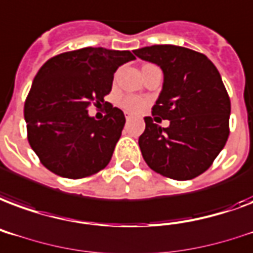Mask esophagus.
<instances>
[{
  "mask_svg": "<svg viewBox=\"0 0 253 253\" xmlns=\"http://www.w3.org/2000/svg\"><path fill=\"white\" fill-rule=\"evenodd\" d=\"M130 119H132V116H130V115H125V120H126V121H130Z\"/></svg>",
  "mask_w": 253,
  "mask_h": 253,
  "instance_id": "1",
  "label": "esophagus"
}]
</instances>
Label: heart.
Here are the masks:
<instances>
[{
    "label": "heart",
    "mask_w": 253,
    "mask_h": 253,
    "mask_svg": "<svg viewBox=\"0 0 253 253\" xmlns=\"http://www.w3.org/2000/svg\"><path fill=\"white\" fill-rule=\"evenodd\" d=\"M120 106L129 113H140L145 108L147 101L137 96H123L120 98Z\"/></svg>",
    "instance_id": "1"
}]
</instances>
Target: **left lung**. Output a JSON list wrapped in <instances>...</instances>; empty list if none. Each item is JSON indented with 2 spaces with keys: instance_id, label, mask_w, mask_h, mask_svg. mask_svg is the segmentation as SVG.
<instances>
[{
  "instance_id": "obj_1",
  "label": "left lung",
  "mask_w": 253,
  "mask_h": 253,
  "mask_svg": "<svg viewBox=\"0 0 253 253\" xmlns=\"http://www.w3.org/2000/svg\"><path fill=\"white\" fill-rule=\"evenodd\" d=\"M164 72L160 97L138 138L142 157L157 173L191 180L213 164L229 136L231 100L210 58L188 47L152 45L134 50ZM169 119L168 128L154 124Z\"/></svg>"
}]
</instances>
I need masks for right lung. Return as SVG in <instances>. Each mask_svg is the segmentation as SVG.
<instances>
[{
	"label": "right lung",
	"instance_id": "add662e5",
	"mask_svg": "<svg viewBox=\"0 0 253 253\" xmlns=\"http://www.w3.org/2000/svg\"><path fill=\"white\" fill-rule=\"evenodd\" d=\"M134 58L129 50L89 46L57 54L40 68L24 115L28 141L45 168L77 180L109 164L125 116L104 97L117 68ZM92 103L108 106L104 119L88 117Z\"/></svg>",
	"mask_w": 253,
	"mask_h": 253
}]
</instances>
